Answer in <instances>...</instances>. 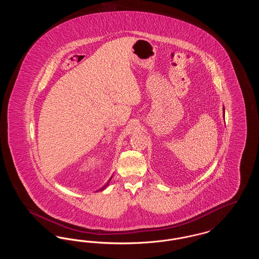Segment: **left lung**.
<instances>
[{
  "mask_svg": "<svg viewBox=\"0 0 259 259\" xmlns=\"http://www.w3.org/2000/svg\"><path fill=\"white\" fill-rule=\"evenodd\" d=\"M223 115H224V107H223Z\"/></svg>",
  "mask_w": 259,
  "mask_h": 259,
  "instance_id": "1",
  "label": "left lung"
}]
</instances>
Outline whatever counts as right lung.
Listing matches in <instances>:
<instances>
[{
  "label": "right lung",
  "instance_id": "add662e5",
  "mask_svg": "<svg viewBox=\"0 0 259 259\" xmlns=\"http://www.w3.org/2000/svg\"><path fill=\"white\" fill-rule=\"evenodd\" d=\"M111 178H112V176H111V179H110V180H109V182H108V183H107V184H106V185H104V186H103V187H102V188H100V189H99V190H97V191H96V192H98V191H102V190H104V189H105V188H106V187H107V186H108V185H109V183H110V182H111Z\"/></svg>",
  "mask_w": 259,
  "mask_h": 259
}]
</instances>
